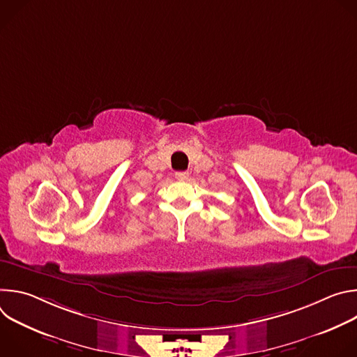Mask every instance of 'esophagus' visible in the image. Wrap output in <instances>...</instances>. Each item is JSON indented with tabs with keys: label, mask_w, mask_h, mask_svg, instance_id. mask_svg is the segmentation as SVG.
I'll return each mask as SVG.
<instances>
[{
	"label": "esophagus",
	"mask_w": 357,
	"mask_h": 357,
	"mask_svg": "<svg viewBox=\"0 0 357 357\" xmlns=\"http://www.w3.org/2000/svg\"><path fill=\"white\" fill-rule=\"evenodd\" d=\"M175 178H176L178 181H186V179L189 178V174H188V172H176V174H175Z\"/></svg>",
	"instance_id": "obj_1"
}]
</instances>
